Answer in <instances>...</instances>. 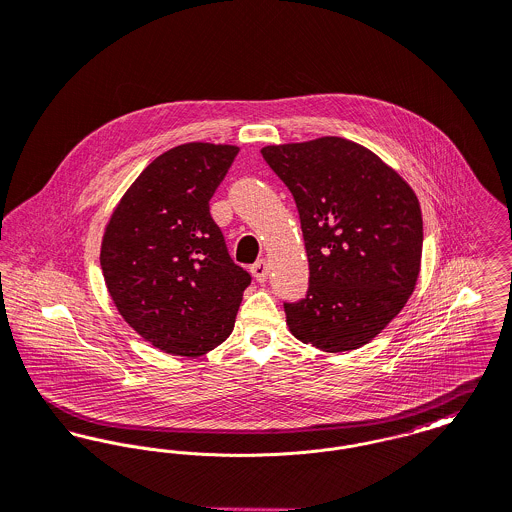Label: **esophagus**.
<instances>
[{
	"label": "esophagus",
	"instance_id": "esophagus-1",
	"mask_svg": "<svg viewBox=\"0 0 512 512\" xmlns=\"http://www.w3.org/2000/svg\"><path fill=\"white\" fill-rule=\"evenodd\" d=\"M251 273L253 277L257 279V283H265L269 279V263L265 259L257 261L253 267H251Z\"/></svg>",
	"mask_w": 512,
	"mask_h": 512
}]
</instances>
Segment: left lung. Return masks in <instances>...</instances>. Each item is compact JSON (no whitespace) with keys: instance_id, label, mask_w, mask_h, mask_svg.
Segmentation results:
<instances>
[{"instance_id":"8db88e82","label":"left lung","mask_w":512,"mask_h":512,"mask_svg":"<svg viewBox=\"0 0 512 512\" xmlns=\"http://www.w3.org/2000/svg\"><path fill=\"white\" fill-rule=\"evenodd\" d=\"M261 155L296 202L310 267L306 298L284 302L288 330L328 353L369 343L420 273L414 190L373 151L341 137L269 145Z\"/></svg>"}]
</instances>
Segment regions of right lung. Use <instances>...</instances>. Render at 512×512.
<instances>
[{
	"mask_svg": "<svg viewBox=\"0 0 512 512\" xmlns=\"http://www.w3.org/2000/svg\"><path fill=\"white\" fill-rule=\"evenodd\" d=\"M237 153L214 143L169 149L127 188L104 231L100 265L115 308L165 353L200 357L228 340L251 283L210 216Z\"/></svg>",
	"mask_w": 512,
	"mask_h": 512,
	"instance_id": "obj_1",
	"label": "right lung"
}]
</instances>
